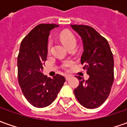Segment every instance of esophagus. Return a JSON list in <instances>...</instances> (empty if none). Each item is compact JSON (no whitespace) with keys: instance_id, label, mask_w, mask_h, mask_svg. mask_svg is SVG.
<instances>
[{"instance_id":"34e87169","label":"esophagus","mask_w":127,"mask_h":127,"mask_svg":"<svg viewBox=\"0 0 127 127\" xmlns=\"http://www.w3.org/2000/svg\"><path fill=\"white\" fill-rule=\"evenodd\" d=\"M65 78H66V80H69L70 78V76H69V75H66V76H65Z\"/></svg>"}]
</instances>
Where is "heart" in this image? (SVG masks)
Wrapping results in <instances>:
<instances>
[{
	"label": "heart",
	"mask_w": 127,
	"mask_h": 127,
	"mask_svg": "<svg viewBox=\"0 0 127 127\" xmlns=\"http://www.w3.org/2000/svg\"><path fill=\"white\" fill-rule=\"evenodd\" d=\"M60 38H61V41L68 49L70 48V47H76V40L74 36L71 33L68 32L61 33ZM49 46H50V45H49ZM71 64V61H67L64 62L63 65L64 68H66L67 66H70Z\"/></svg>",
	"instance_id": "obj_1"
}]
</instances>
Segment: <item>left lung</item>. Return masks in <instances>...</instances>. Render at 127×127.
Wrapping results in <instances>:
<instances>
[{"instance_id":"8db88e82","label":"left lung","mask_w":127,"mask_h":127,"mask_svg":"<svg viewBox=\"0 0 127 127\" xmlns=\"http://www.w3.org/2000/svg\"><path fill=\"white\" fill-rule=\"evenodd\" d=\"M71 27L82 38L84 51L80 62L89 76L87 80L78 76L79 85L73 92L81 105L95 109L107 100L113 85V54L106 38L93 27L82 25Z\"/></svg>"}]
</instances>
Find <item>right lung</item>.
<instances>
[{
    "mask_svg": "<svg viewBox=\"0 0 127 127\" xmlns=\"http://www.w3.org/2000/svg\"><path fill=\"white\" fill-rule=\"evenodd\" d=\"M57 27L55 24H40L20 44L17 62L18 82L27 100L37 108L50 105L66 80L59 74L50 78L42 73L47 57L49 33Z\"/></svg>",
    "mask_w": 127,
    "mask_h": 127,
    "instance_id": "right-lung-1",
    "label": "right lung"
}]
</instances>
